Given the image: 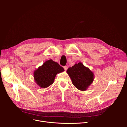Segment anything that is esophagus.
<instances>
[{
	"mask_svg": "<svg viewBox=\"0 0 127 127\" xmlns=\"http://www.w3.org/2000/svg\"><path fill=\"white\" fill-rule=\"evenodd\" d=\"M64 70H67V69H68V67H67V66H64Z\"/></svg>",
	"mask_w": 127,
	"mask_h": 127,
	"instance_id": "34e87169",
	"label": "esophagus"
}]
</instances>
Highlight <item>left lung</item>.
I'll use <instances>...</instances> for the list:
<instances>
[{"label": "left lung", "mask_w": 127, "mask_h": 127, "mask_svg": "<svg viewBox=\"0 0 127 127\" xmlns=\"http://www.w3.org/2000/svg\"><path fill=\"white\" fill-rule=\"evenodd\" d=\"M67 72L73 85L80 91H86L94 78L93 72L82 63L76 64L69 68Z\"/></svg>", "instance_id": "8db88e82"}]
</instances>
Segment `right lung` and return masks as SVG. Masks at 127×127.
I'll return each instance as SVG.
<instances>
[{"label": "right lung", "mask_w": 127, "mask_h": 127, "mask_svg": "<svg viewBox=\"0 0 127 127\" xmlns=\"http://www.w3.org/2000/svg\"><path fill=\"white\" fill-rule=\"evenodd\" d=\"M63 67L50 59L46 61L34 72V79L37 85L47 88L54 82L57 74L64 71Z\"/></svg>", "instance_id": "obj_1"}]
</instances>
